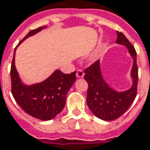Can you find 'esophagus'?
I'll return each mask as SVG.
<instances>
[{"mask_svg":"<svg viewBox=\"0 0 150 150\" xmlns=\"http://www.w3.org/2000/svg\"><path fill=\"white\" fill-rule=\"evenodd\" d=\"M84 76V72L83 70H81V69H79L77 71V78H83Z\"/></svg>","mask_w":150,"mask_h":150,"instance_id":"esophagus-1","label":"esophagus"}]
</instances>
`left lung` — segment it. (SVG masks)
<instances>
[{
	"instance_id": "8db88e82",
	"label": "left lung",
	"mask_w": 150,
	"mask_h": 150,
	"mask_svg": "<svg viewBox=\"0 0 150 150\" xmlns=\"http://www.w3.org/2000/svg\"><path fill=\"white\" fill-rule=\"evenodd\" d=\"M116 43L125 46L134 60L131 70L133 85L129 89L117 92L110 88L102 76L99 60L96 61L84 71V78L88 84L87 104L96 117L106 121L117 119L124 114L134 101L137 94L138 66L135 49L122 32H117Z\"/></svg>"
}]
</instances>
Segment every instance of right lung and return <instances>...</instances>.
Returning <instances> with one entry per match:
<instances>
[{"instance_id":"right-lung-1","label":"right lung","mask_w":150,"mask_h":150,"mask_svg":"<svg viewBox=\"0 0 150 150\" xmlns=\"http://www.w3.org/2000/svg\"><path fill=\"white\" fill-rule=\"evenodd\" d=\"M46 27L47 26H43L32 30L21 42ZM15 52L16 49L11 67V93L16 102L33 118L42 120L54 118L65 106L67 94L76 81V72L65 74L60 70H56L49 78L40 83L25 85L21 83L15 66Z\"/></svg>"}]
</instances>
